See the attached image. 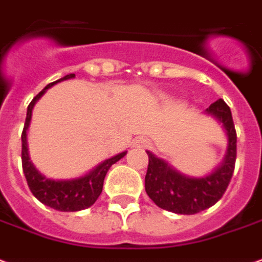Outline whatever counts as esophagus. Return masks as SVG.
<instances>
[{
  "label": "esophagus",
  "mask_w": 262,
  "mask_h": 262,
  "mask_svg": "<svg viewBox=\"0 0 262 262\" xmlns=\"http://www.w3.org/2000/svg\"><path fill=\"white\" fill-rule=\"evenodd\" d=\"M141 144H145V141H141Z\"/></svg>",
  "instance_id": "esophagus-1"
}]
</instances>
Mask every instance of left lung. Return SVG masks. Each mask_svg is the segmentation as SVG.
I'll use <instances>...</instances> for the list:
<instances>
[{"label":"left lung","mask_w":262,"mask_h":262,"mask_svg":"<svg viewBox=\"0 0 262 262\" xmlns=\"http://www.w3.org/2000/svg\"><path fill=\"white\" fill-rule=\"evenodd\" d=\"M207 112L223 124L229 138L226 158L222 166L217 167L212 174L202 179L187 177L176 171L165 160L146 152L149 163L145 176V191L162 209L181 215L198 213L215 205L222 198L232 180L237 154V135L233 124L232 112L222 99L212 103Z\"/></svg>","instance_id":"left-lung-1"}]
</instances>
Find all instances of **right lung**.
Returning a JSON list of instances; mask_svg holds the SVG:
<instances>
[{
	"label": "right lung",
	"instance_id": "obj_1",
	"mask_svg": "<svg viewBox=\"0 0 262 262\" xmlns=\"http://www.w3.org/2000/svg\"><path fill=\"white\" fill-rule=\"evenodd\" d=\"M74 76H75V74H70V75H66L64 78L58 79V81L51 82L33 97V100L28 106L24 131L20 135L22 137V169H24L25 177H26L30 191L41 204L61 212H75L92 207L102 192L103 181H104V177H106V173L110 169V166L114 165L116 162H118L124 155L127 154V152H123V154H118L110 159L104 160L103 163L97 166L96 169H93L89 174L83 176L81 179H75V180L55 181L46 179L45 176L40 174L39 171L36 170V167L32 165L29 154H28V145H26V129L29 127L32 108H33L34 103H36V100H39V97L49 88L55 85L57 82L71 79Z\"/></svg>",
	"mask_w": 262,
	"mask_h": 262
}]
</instances>
